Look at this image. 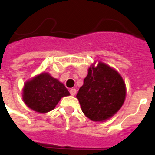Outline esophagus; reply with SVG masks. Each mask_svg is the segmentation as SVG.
<instances>
[{
  "label": "esophagus",
  "mask_w": 155,
  "mask_h": 155,
  "mask_svg": "<svg viewBox=\"0 0 155 155\" xmlns=\"http://www.w3.org/2000/svg\"><path fill=\"white\" fill-rule=\"evenodd\" d=\"M70 93H71V96H75V94H76V89H75V88H71V89L70 90Z\"/></svg>",
  "instance_id": "1"
}]
</instances>
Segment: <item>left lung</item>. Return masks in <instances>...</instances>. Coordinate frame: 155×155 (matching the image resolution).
<instances>
[{"label":"left lung","mask_w":155,"mask_h":155,"mask_svg":"<svg viewBox=\"0 0 155 155\" xmlns=\"http://www.w3.org/2000/svg\"><path fill=\"white\" fill-rule=\"evenodd\" d=\"M76 97L86 117L95 122L109 120L120 110L126 97V85L116 70L104 62L88 67Z\"/></svg>","instance_id":"8db88e82"}]
</instances>
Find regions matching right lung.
<instances>
[{
    "label": "right lung",
    "mask_w": 155,
    "mask_h": 155,
    "mask_svg": "<svg viewBox=\"0 0 155 155\" xmlns=\"http://www.w3.org/2000/svg\"><path fill=\"white\" fill-rule=\"evenodd\" d=\"M69 95L64 84L48 72H42L28 80L22 94L24 103L39 113L51 111L62 97Z\"/></svg>",
    "instance_id": "obj_1"
}]
</instances>
